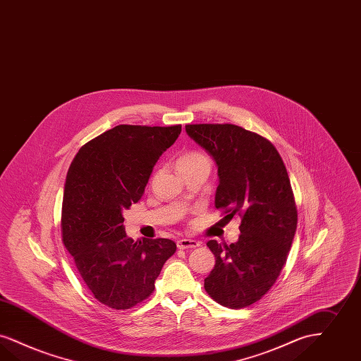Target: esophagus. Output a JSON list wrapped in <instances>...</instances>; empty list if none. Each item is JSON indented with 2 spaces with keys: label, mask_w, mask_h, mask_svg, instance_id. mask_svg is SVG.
I'll return each instance as SVG.
<instances>
[{
  "label": "esophagus",
  "mask_w": 361,
  "mask_h": 361,
  "mask_svg": "<svg viewBox=\"0 0 361 361\" xmlns=\"http://www.w3.org/2000/svg\"><path fill=\"white\" fill-rule=\"evenodd\" d=\"M177 247L180 250H185V248H196L200 247V242L195 240V239H180L177 240Z\"/></svg>",
  "instance_id": "obj_1"
}]
</instances>
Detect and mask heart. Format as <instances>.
<instances>
[{
    "label": "heart",
    "mask_w": 361,
    "mask_h": 361,
    "mask_svg": "<svg viewBox=\"0 0 361 361\" xmlns=\"http://www.w3.org/2000/svg\"><path fill=\"white\" fill-rule=\"evenodd\" d=\"M202 157H204L202 154H200V153H196V152H193V153H188V154H184L181 159H178V162H180V161H189V159H202Z\"/></svg>",
    "instance_id": "obj_1"
}]
</instances>
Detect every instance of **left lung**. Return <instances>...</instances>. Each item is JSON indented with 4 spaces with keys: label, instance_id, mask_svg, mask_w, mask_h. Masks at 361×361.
<instances>
[{
    "label": "left lung",
    "instance_id": "obj_1",
    "mask_svg": "<svg viewBox=\"0 0 361 361\" xmlns=\"http://www.w3.org/2000/svg\"><path fill=\"white\" fill-rule=\"evenodd\" d=\"M188 135L217 166L215 207L242 216L238 242L209 240L215 267L204 279L220 305L240 309L274 285L297 230V208L288 171L271 142L236 125H187Z\"/></svg>",
    "mask_w": 361,
    "mask_h": 361
}]
</instances>
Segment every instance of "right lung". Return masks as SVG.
I'll list each match as a JSON object with an SVG mask.
<instances>
[{"mask_svg": "<svg viewBox=\"0 0 361 361\" xmlns=\"http://www.w3.org/2000/svg\"><path fill=\"white\" fill-rule=\"evenodd\" d=\"M180 133L181 125H119L83 145L71 162L63 242L87 288L109 307L125 310L146 300L176 252L171 239L128 238L123 209L141 199L156 162Z\"/></svg>", "mask_w": 361, "mask_h": 361, "instance_id": "right-lung-1", "label": "right lung"}]
</instances>
